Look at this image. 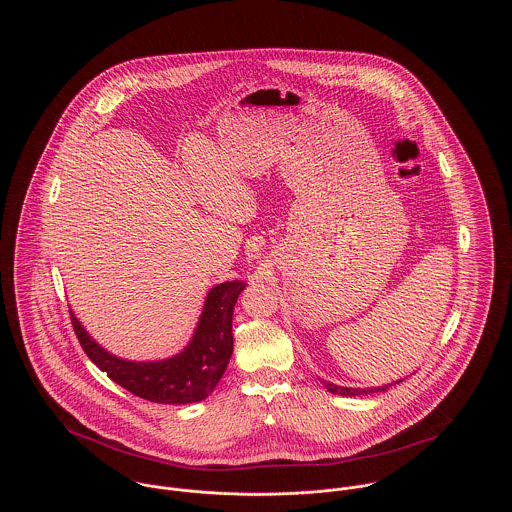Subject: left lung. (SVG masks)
Instances as JSON below:
<instances>
[{"label": "left lung", "mask_w": 512, "mask_h": 512, "mask_svg": "<svg viewBox=\"0 0 512 512\" xmlns=\"http://www.w3.org/2000/svg\"><path fill=\"white\" fill-rule=\"evenodd\" d=\"M398 382H402V380H398ZM398 382H394V384H398ZM325 386H327V390H329L331 394H341V396H363V394H370V392H384L390 384L380 386V388H347V386H335V384H331V382H325Z\"/></svg>", "instance_id": "1"}]
</instances>
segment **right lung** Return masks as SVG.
Segmentation results:
<instances>
[{"instance_id":"1","label":"right lung","mask_w":512,"mask_h":512,"mask_svg":"<svg viewBox=\"0 0 512 512\" xmlns=\"http://www.w3.org/2000/svg\"><path fill=\"white\" fill-rule=\"evenodd\" d=\"M242 282L215 286L189 347L167 361L130 363L106 353L88 337L71 313L74 335L88 359L116 384L155 404H191L205 400L217 386L232 355V311Z\"/></svg>"}]
</instances>
